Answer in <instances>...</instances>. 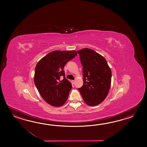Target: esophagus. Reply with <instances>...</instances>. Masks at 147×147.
<instances>
[{"mask_svg":"<svg viewBox=\"0 0 147 147\" xmlns=\"http://www.w3.org/2000/svg\"><path fill=\"white\" fill-rule=\"evenodd\" d=\"M71 83H72V84H75V80H71Z\"/></svg>","mask_w":147,"mask_h":147,"instance_id":"34e87169","label":"esophagus"}]
</instances>
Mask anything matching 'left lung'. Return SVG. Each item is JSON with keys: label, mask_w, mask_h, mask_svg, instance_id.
Masks as SVG:
<instances>
[{"label": "left lung", "mask_w": 147, "mask_h": 147, "mask_svg": "<svg viewBox=\"0 0 147 147\" xmlns=\"http://www.w3.org/2000/svg\"><path fill=\"white\" fill-rule=\"evenodd\" d=\"M83 66L84 84L78 90L84 102L94 106L106 99L111 82V70L99 53L85 48L77 51Z\"/></svg>", "instance_id": "1"}]
</instances>
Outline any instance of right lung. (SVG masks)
<instances>
[{
    "mask_svg": "<svg viewBox=\"0 0 147 147\" xmlns=\"http://www.w3.org/2000/svg\"><path fill=\"white\" fill-rule=\"evenodd\" d=\"M77 55L75 50H55L42 58L36 65L34 84L44 100L53 106H63L68 98L72 86L65 78L63 69Z\"/></svg>",
    "mask_w": 147,
    "mask_h": 147,
    "instance_id": "right-lung-1",
    "label": "right lung"
}]
</instances>
